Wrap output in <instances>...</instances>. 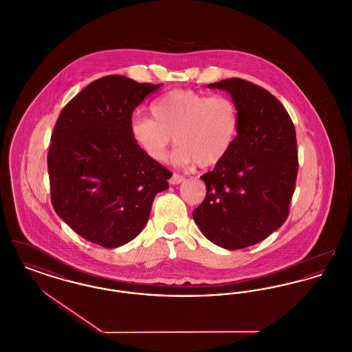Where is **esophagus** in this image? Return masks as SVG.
I'll use <instances>...</instances> for the list:
<instances>
[{
	"label": "esophagus",
	"instance_id": "1",
	"mask_svg": "<svg viewBox=\"0 0 352 352\" xmlns=\"http://www.w3.org/2000/svg\"><path fill=\"white\" fill-rule=\"evenodd\" d=\"M185 181V178H184V175H179V174H173L171 175V178H170V184L171 185H179L181 182H184Z\"/></svg>",
	"mask_w": 352,
	"mask_h": 352
}]
</instances>
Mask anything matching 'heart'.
Listing matches in <instances>:
<instances>
[{
	"instance_id": "obj_1",
	"label": "heart",
	"mask_w": 352,
	"mask_h": 352,
	"mask_svg": "<svg viewBox=\"0 0 352 352\" xmlns=\"http://www.w3.org/2000/svg\"><path fill=\"white\" fill-rule=\"evenodd\" d=\"M150 110L153 118H131L130 134L155 162L165 161L174 135L178 145L173 154L174 162H195L202 168L217 165L228 155L238 134V107L225 96L175 89L155 100Z\"/></svg>"
}]
</instances>
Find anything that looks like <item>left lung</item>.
Wrapping results in <instances>:
<instances>
[{
    "label": "left lung",
    "instance_id": "8db88e82",
    "mask_svg": "<svg viewBox=\"0 0 352 352\" xmlns=\"http://www.w3.org/2000/svg\"><path fill=\"white\" fill-rule=\"evenodd\" d=\"M232 97L238 135L228 155L201 178L204 202L192 217L210 242L228 250L252 246L280 228L298 175L295 126L266 89L242 78L210 83Z\"/></svg>",
    "mask_w": 352,
    "mask_h": 352
}]
</instances>
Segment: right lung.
I'll return each mask as SVG.
<instances>
[{
    "label": "right lung",
    "instance_id": "add662e5",
    "mask_svg": "<svg viewBox=\"0 0 352 352\" xmlns=\"http://www.w3.org/2000/svg\"><path fill=\"white\" fill-rule=\"evenodd\" d=\"M162 85L106 76L63 107L47 153L56 212L86 241L122 246L145 228L157 192L173 173L130 134L134 109Z\"/></svg>",
    "mask_w": 352,
    "mask_h": 352
}]
</instances>
